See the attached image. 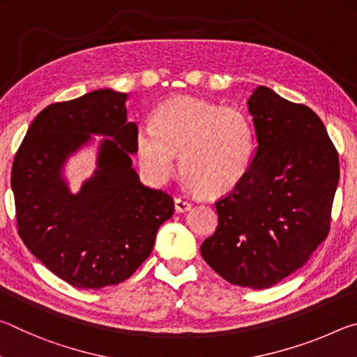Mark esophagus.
Masks as SVG:
<instances>
[{"instance_id":"34e87169","label":"esophagus","mask_w":357,"mask_h":357,"mask_svg":"<svg viewBox=\"0 0 357 357\" xmlns=\"http://www.w3.org/2000/svg\"><path fill=\"white\" fill-rule=\"evenodd\" d=\"M192 208V203L184 200V198H174V209L176 213H187Z\"/></svg>"}]
</instances>
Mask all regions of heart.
Returning <instances> with one entry per match:
<instances>
[{
  "label": "heart",
  "instance_id": "1",
  "mask_svg": "<svg viewBox=\"0 0 357 357\" xmlns=\"http://www.w3.org/2000/svg\"><path fill=\"white\" fill-rule=\"evenodd\" d=\"M138 164L151 183L162 184L179 170L206 197L225 195L249 172L253 130L234 107L178 96L155 108L151 128L135 137Z\"/></svg>",
  "mask_w": 357,
  "mask_h": 357
}]
</instances>
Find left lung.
Here are the masks:
<instances>
[{
    "mask_svg": "<svg viewBox=\"0 0 357 357\" xmlns=\"http://www.w3.org/2000/svg\"><path fill=\"white\" fill-rule=\"evenodd\" d=\"M257 149L249 172L215 203L202 257L233 285L263 289L309 261L329 233L338 154L312 108L258 86L247 100Z\"/></svg>",
    "mask_w": 357,
    "mask_h": 357,
    "instance_id": "8db88e82",
    "label": "left lung"
}]
</instances>
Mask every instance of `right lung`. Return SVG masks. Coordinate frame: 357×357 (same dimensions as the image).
Here are the masks:
<instances>
[{"label": "right lung", "instance_id": "obj_1", "mask_svg": "<svg viewBox=\"0 0 357 357\" xmlns=\"http://www.w3.org/2000/svg\"><path fill=\"white\" fill-rule=\"evenodd\" d=\"M128 94L98 89L45 107L29 126L12 164L17 228L53 274L77 288L118 285L153 252L157 229L173 215L168 193L143 185L132 167L138 128ZM107 136L96 170L72 194L62 176L68 157Z\"/></svg>", "mask_w": 357, "mask_h": 357}]
</instances>
